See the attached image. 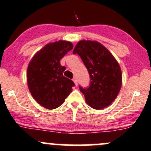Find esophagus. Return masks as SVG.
Listing matches in <instances>:
<instances>
[{
	"instance_id": "obj_1",
	"label": "esophagus",
	"mask_w": 151,
	"mask_h": 151,
	"mask_svg": "<svg viewBox=\"0 0 151 151\" xmlns=\"http://www.w3.org/2000/svg\"><path fill=\"white\" fill-rule=\"evenodd\" d=\"M73 82H74V83H75V85H76V86H78V81H77V79L76 78H74L73 79Z\"/></svg>"
}]
</instances>
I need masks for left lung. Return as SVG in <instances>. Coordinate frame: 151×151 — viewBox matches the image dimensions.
<instances>
[{"instance_id":"8db88e82","label":"left lung","mask_w":151,"mask_h":151,"mask_svg":"<svg viewBox=\"0 0 151 151\" xmlns=\"http://www.w3.org/2000/svg\"><path fill=\"white\" fill-rule=\"evenodd\" d=\"M73 53L78 54L88 70L90 86H79L90 107L101 110L115 99L122 85V72L116 59L101 43L81 40Z\"/></svg>"}]
</instances>
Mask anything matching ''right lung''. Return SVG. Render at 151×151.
Returning a JSON list of instances; mask_svg holds the SVG:
<instances>
[{
  "instance_id": "obj_1",
  "label": "right lung",
  "mask_w": 151,
  "mask_h": 151,
  "mask_svg": "<svg viewBox=\"0 0 151 151\" xmlns=\"http://www.w3.org/2000/svg\"><path fill=\"white\" fill-rule=\"evenodd\" d=\"M73 47L65 40L51 42L38 52L29 63L27 83L35 100L47 109H55L64 103L69 95L73 81L63 76L66 67L60 59Z\"/></svg>"
}]
</instances>
